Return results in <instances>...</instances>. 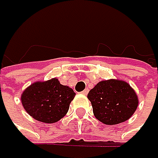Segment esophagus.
<instances>
[{
  "label": "esophagus",
  "mask_w": 158,
  "mask_h": 158,
  "mask_svg": "<svg viewBox=\"0 0 158 158\" xmlns=\"http://www.w3.org/2000/svg\"><path fill=\"white\" fill-rule=\"evenodd\" d=\"M88 89H85V90H83L82 91V94H84V95H87V93H88Z\"/></svg>",
  "instance_id": "esophagus-1"
}]
</instances>
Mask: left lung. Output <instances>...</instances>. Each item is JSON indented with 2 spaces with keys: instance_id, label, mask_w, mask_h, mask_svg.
Here are the masks:
<instances>
[{
  "instance_id": "left-lung-1",
  "label": "left lung",
  "mask_w": 158,
  "mask_h": 158,
  "mask_svg": "<svg viewBox=\"0 0 158 158\" xmlns=\"http://www.w3.org/2000/svg\"><path fill=\"white\" fill-rule=\"evenodd\" d=\"M95 117L106 125H116L131 117L138 107V97L121 80L102 81L87 94Z\"/></svg>"
}]
</instances>
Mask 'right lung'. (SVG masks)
Returning a JSON list of instances; mask_svg holds the SVG:
<instances>
[{
	"label": "right lung",
	"instance_id": "right-lung-1",
	"mask_svg": "<svg viewBox=\"0 0 158 158\" xmlns=\"http://www.w3.org/2000/svg\"><path fill=\"white\" fill-rule=\"evenodd\" d=\"M74 91L61 85L56 78L31 85L21 96L26 112L34 119L44 123H56L69 111Z\"/></svg>",
	"mask_w": 158,
	"mask_h": 158
}]
</instances>
